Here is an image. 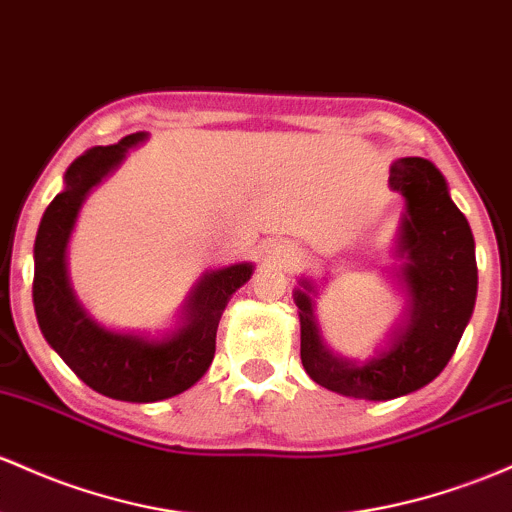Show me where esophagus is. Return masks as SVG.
<instances>
[{
	"label": "esophagus",
	"instance_id": "esophagus-1",
	"mask_svg": "<svg viewBox=\"0 0 512 512\" xmlns=\"http://www.w3.org/2000/svg\"><path fill=\"white\" fill-rule=\"evenodd\" d=\"M284 255H289V250H284Z\"/></svg>",
	"mask_w": 512,
	"mask_h": 512
}]
</instances>
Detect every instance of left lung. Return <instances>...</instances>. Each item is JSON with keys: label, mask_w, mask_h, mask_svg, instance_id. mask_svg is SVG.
<instances>
[{"label": "left lung", "mask_w": 512, "mask_h": 512, "mask_svg": "<svg viewBox=\"0 0 512 512\" xmlns=\"http://www.w3.org/2000/svg\"><path fill=\"white\" fill-rule=\"evenodd\" d=\"M389 182L408 201L401 255H408L403 279L413 299L411 325L398 335L393 350L364 367L333 357L318 338L311 299L303 291L294 294L303 369L325 389L364 401L406 396L447 367L474 311L479 284L474 235L449 199L440 170L423 157H401L393 162Z\"/></svg>", "instance_id": "1"}]
</instances>
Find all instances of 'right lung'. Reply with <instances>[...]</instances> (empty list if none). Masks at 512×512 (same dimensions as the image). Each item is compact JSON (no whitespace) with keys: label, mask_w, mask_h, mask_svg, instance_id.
Instances as JSON below:
<instances>
[{"label":"right lung","mask_w":512,"mask_h":512,"mask_svg":"<svg viewBox=\"0 0 512 512\" xmlns=\"http://www.w3.org/2000/svg\"><path fill=\"white\" fill-rule=\"evenodd\" d=\"M143 138L145 133H131L116 145H99L77 157L65 174V192L55 196L43 213L33 247V308L43 338L89 389L131 403L177 396L204 376L216 355V328L223 308L252 274V265L206 274L189 301V323L165 342L111 333L84 316L65 277L67 238L84 194Z\"/></svg>","instance_id":"add662e5"}]
</instances>
